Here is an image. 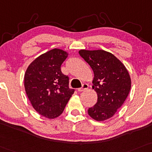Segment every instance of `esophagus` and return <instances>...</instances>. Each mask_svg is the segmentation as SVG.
Instances as JSON below:
<instances>
[{"mask_svg":"<svg viewBox=\"0 0 152 152\" xmlns=\"http://www.w3.org/2000/svg\"><path fill=\"white\" fill-rule=\"evenodd\" d=\"M88 88V85L87 83H83V85H82V87L80 88H78V91H79V92H81V91L86 90Z\"/></svg>","mask_w":152,"mask_h":152,"instance_id":"1","label":"esophagus"}]
</instances>
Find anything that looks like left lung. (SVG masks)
I'll list each match as a JSON object with an SVG mask.
<instances>
[{
  "instance_id": "left-lung-1",
  "label": "left lung",
  "mask_w": 152,
  "mask_h": 152,
  "mask_svg": "<svg viewBox=\"0 0 152 152\" xmlns=\"http://www.w3.org/2000/svg\"><path fill=\"white\" fill-rule=\"evenodd\" d=\"M78 53L94 71L92 88L98 95V101L88 113L95 120L104 121L115 114L128 96L129 72L116 56L106 51L81 49Z\"/></svg>"
}]
</instances>
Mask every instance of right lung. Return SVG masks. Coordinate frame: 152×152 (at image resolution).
<instances>
[{"instance_id":"add662e5","label":"right lung","mask_w":152,"mask_h":152,"mask_svg":"<svg viewBox=\"0 0 152 152\" xmlns=\"http://www.w3.org/2000/svg\"><path fill=\"white\" fill-rule=\"evenodd\" d=\"M68 53L53 49L36 58L27 67L24 78L26 94L34 109L49 119L57 118L74 94L69 88V76L61 66Z\"/></svg>"}]
</instances>
